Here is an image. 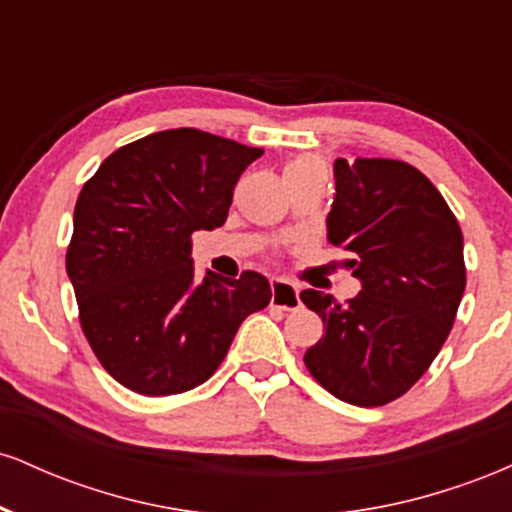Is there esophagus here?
I'll return each mask as SVG.
<instances>
[{
	"instance_id": "obj_1",
	"label": "esophagus",
	"mask_w": 512,
	"mask_h": 512,
	"mask_svg": "<svg viewBox=\"0 0 512 512\" xmlns=\"http://www.w3.org/2000/svg\"><path fill=\"white\" fill-rule=\"evenodd\" d=\"M272 305L281 310H296L301 305L298 286L286 279H272Z\"/></svg>"
}]
</instances>
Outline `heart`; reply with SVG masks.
Masks as SVG:
<instances>
[{
  "instance_id": "1",
  "label": "heart",
  "mask_w": 512,
  "mask_h": 512,
  "mask_svg": "<svg viewBox=\"0 0 512 512\" xmlns=\"http://www.w3.org/2000/svg\"><path fill=\"white\" fill-rule=\"evenodd\" d=\"M289 170H322L325 173V163L320 158H301V161L291 163Z\"/></svg>"
}]
</instances>
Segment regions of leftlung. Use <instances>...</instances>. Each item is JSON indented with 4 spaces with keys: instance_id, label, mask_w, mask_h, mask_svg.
<instances>
[{
    "instance_id": "obj_1",
    "label": "left lung",
    "mask_w": 512,
    "mask_h": 512,
    "mask_svg": "<svg viewBox=\"0 0 512 512\" xmlns=\"http://www.w3.org/2000/svg\"><path fill=\"white\" fill-rule=\"evenodd\" d=\"M327 240L361 281L349 303L305 289L325 334L305 351L313 378L342 402L383 407L426 373L460 308L462 231L421 170L392 158L334 161Z\"/></svg>"
}]
</instances>
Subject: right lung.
<instances>
[{
	"label": "right lung",
	"mask_w": 512,
	"mask_h": 512,
	"mask_svg": "<svg viewBox=\"0 0 512 512\" xmlns=\"http://www.w3.org/2000/svg\"><path fill=\"white\" fill-rule=\"evenodd\" d=\"M262 149L180 127L122 146L86 182L67 250L93 354L127 390L180 395L214 375L245 317L267 308L257 272L197 281L192 233L226 223Z\"/></svg>",
	"instance_id": "right-lung-1"
}]
</instances>
